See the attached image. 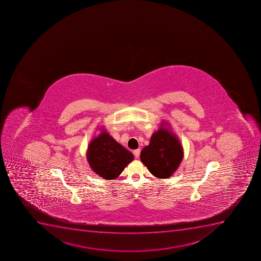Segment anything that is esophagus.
<instances>
[{"label": "esophagus", "instance_id": "obj_1", "mask_svg": "<svg viewBox=\"0 0 261 261\" xmlns=\"http://www.w3.org/2000/svg\"><path fill=\"white\" fill-rule=\"evenodd\" d=\"M140 153H141V150H140V149H137V150H135V151H133V154H134V156L136 159H138V158H139Z\"/></svg>", "mask_w": 261, "mask_h": 261}]
</instances>
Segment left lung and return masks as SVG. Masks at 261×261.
I'll use <instances>...</instances> for the list:
<instances>
[{"label": "left lung", "mask_w": 261, "mask_h": 261, "mask_svg": "<svg viewBox=\"0 0 261 261\" xmlns=\"http://www.w3.org/2000/svg\"><path fill=\"white\" fill-rule=\"evenodd\" d=\"M183 147L175 135L160 127L154 132L148 146L141 152V161L156 178H169L183 159Z\"/></svg>", "instance_id": "obj_1"}]
</instances>
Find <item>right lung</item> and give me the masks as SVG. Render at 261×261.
I'll list each match as a JSON object with an SVG mask.
<instances>
[{
    "mask_svg": "<svg viewBox=\"0 0 261 261\" xmlns=\"http://www.w3.org/2000/svg\"><path fill=\"white\" fill-rule=\"evenodd\" d=\"M87 159L91 168L105 179H115L133 161L134 156L102 129L88 145Z\"/></svg>",
    "mask_w": 261,
    "mask_h": 261,
    "instance_id": "1",
    "label": "right lung"
}]
</instances>
